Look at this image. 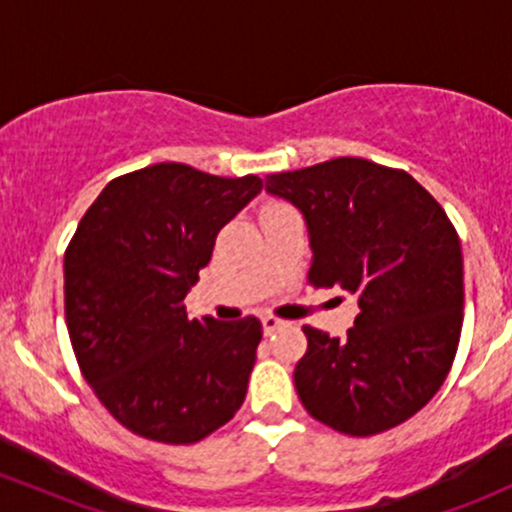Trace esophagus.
Segmentation results:
<instances>
[{
    "instance_id": "1",
    "label": "esophagus",
    "mask_w": 512,
    "mask_h": 512,
    "mask_svg": "<svg viewBox=\"0 0 512 512\" xmlns=\"http://www.w3.org/2000/svg\"><path fill=\"white\" fill-rule=\"evenodd\" d=\"M284 324H287V321L277 319V316H272V314H265V316H262V328H265L267 336H270L272 331H277V328H279V326H284Z\"/></svg>"
}]
</instances>
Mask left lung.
I'll list each match as a JSON object with an SVG mask.
<instances>
[{"label":"left lung","mask_w":512,"mask_h":512,"mask_svg":"<svg viewBox=\"0 0 512 512\" xmlns=\"http://www.w3.org/2000/svg\"><path fill=\"white\" fill-rule=\"evenodd\" d=\"M265 181L304 213L311 287L358 299L343 341L304 326L301 405L348 437L407 422L444 385L464 324V257L449 215L407 171L358 157Z\"/></svg>","instance_id":"8db88e82"}]
</instances>
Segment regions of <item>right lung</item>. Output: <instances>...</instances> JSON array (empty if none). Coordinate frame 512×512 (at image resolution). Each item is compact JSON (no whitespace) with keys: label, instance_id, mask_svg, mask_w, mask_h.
<instances>
[{"label":"right lung","instance_id":"obj_1","mask_svg":"<svg viewBox=\"0 0 512 512\" xmlns=\"http://www.w3.org/2000/svg\"><path fill=\"white\" fill-rule=\"evenodd\" d=\"M260 191V176L164 161L112 179L78 223L63 260L68 336L83 378L129 432L196 444L240 410L262 324L188 319L184 299L220 228Z\"/></svg>","mask_w":512,"mask_h":512}]
</instances>
